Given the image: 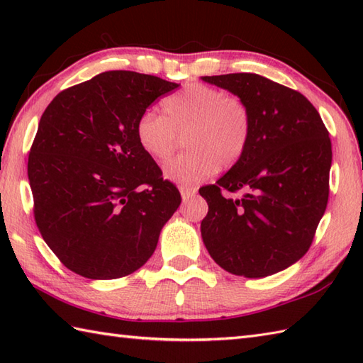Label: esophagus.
<instances>
[{"label":"esophagus","instance_id":"1","mask_svg":"<svg viewBox=\"0 0 363 363\" xmlns=\"http://www.w3.org/2000/svg\"><path fill=\"white\" fill-rule=\"evenodd\" d=\"M179 191H181V196H182V199H187V198L194 196V195L196 194V189H195V187L181 186V187H179Z\"/></svg>","mask_w":363,"mask_h":363}]
</instances>
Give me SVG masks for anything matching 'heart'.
<instances>
[{
    "label": "heart",
    "instance_id": "obj_1",
    "mask_svg": "<svg viewBox=\"0 0 363 363\" xmlns=\"http://www.w3.org/2000/svg\"><path fill=\"white\" fill-rule=\"evenodd\" d=\"M164 115L145 112L135 125V137L145 154L164 162L174 152L179 135L189 150L169 160L168 179L195 184L217 169L235 167L248 150L252 115L243 98L206 84L194 82L162 103Z\"/></svg>",
    "mask_w": 363,
    "mask_h": 363
}]
</instances>
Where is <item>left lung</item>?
Instances as JSON below:
<instances>
[{
	"mask_svg": "<svg viewBox=\"0 0 363 363\" xmlns=\"http://www.w3.org/2000/svg\"><path fill=\"white\" fill-rule=\"evenodd\" d=\"M243 98L248 150L217 184L199 189L207 251L226 272L265 277L309 251L326 211L333 146L318 111L299 91L254 73L203 76ZM233 193H242L235 197Z\"/></svg>",
	"mask_w": 363,
	"mask_h": 363,
	"instance_id": "left-lung-1",
	"label": "left lung"
}]
</instances>
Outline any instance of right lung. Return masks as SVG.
I'll use <instances>...</instances> for the list:
<instances>
[{
  "label": "right lung",
  "mask_w": 363,
  "mask_h": 363,
  "mask_svg": "<svg viewBox=\"0 0 363 363\" xmlns=\"http://www.w3.org/2000/svg\"><path fill=\"white\" fill-rule=\"evenodd\" d=\"M177 87L151 74L104 72L45 109L28 159L34 218L73 273L117 279L152 256L181 194L140 148L135 125Z\"/></svg>",
  "instance_id": "obj_1"
}]
</instances>
